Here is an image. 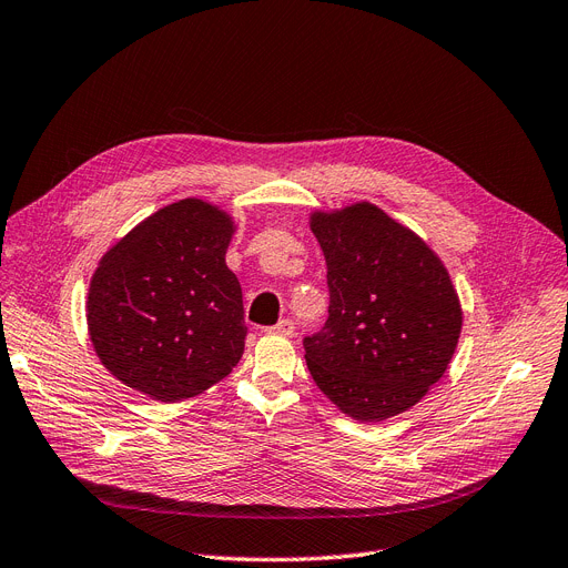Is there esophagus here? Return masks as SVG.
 <instances>
[{
  "instance_id": "34e87169",
  "label": "esophagus",
  "mask_w": 568,
  "mask_h": 568,
  "mask_svg": "<svg viewBox=\"0 0 568 568\" xmlns=\"http://www.w3.org/2000/svg\"><path fill=\"white\" fill-rule=\"evenodd\" d=\"M268 334H278V336H292V332H294V323H292V320H281V323L278 325H274V327H268L266 329Z\"/></svg>"
}]
</instances>
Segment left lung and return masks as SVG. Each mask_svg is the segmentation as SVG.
Returning <instances> with one entry per match:
<instances>
[{"mask_svg": "<svg viewBox=\"0 0 568 568\" xmlns=\"http://www.w3.org/2000/svg\"><path fill=\"white\" fill-rule=\"evenodd\" d=\"M325 253L329 317L304 338L315 385L359 423H381L440 381L462 332L448 268L429 245L378 206L315 211Z\"/></svg>", "mask_w": 568, "mask_h": 568, "instance_id": "1", "label": "left lung"}]
</instances>
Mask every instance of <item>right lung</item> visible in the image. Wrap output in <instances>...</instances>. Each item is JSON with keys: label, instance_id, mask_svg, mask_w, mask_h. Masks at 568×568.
<instances>
[{"label": "right lung", "instance_id": "right-lung-1", "mask_svg": "<svg viewBox=\"0 0 568 568\" xmlns=\"http://www.w3.org/2000/svg\"><path fill=\"white\" fill-rule=\"evenodd\" d=\"M234 230L223 209L190 196L145 217L100 260L88 332L120 383L174 404L230 376L248 332L225 262Z\"/></svg>", "mask_w": 568, "mask_h": 568}]
</instances>
